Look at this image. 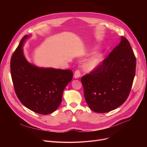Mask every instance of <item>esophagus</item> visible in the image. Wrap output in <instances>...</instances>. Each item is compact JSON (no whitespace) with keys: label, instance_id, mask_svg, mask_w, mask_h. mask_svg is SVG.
<instances>
[{"label":"esophagus","instance_id":"34e87169","mask_svg":"<svg viewBox=\"0 0 147 147\" xmlns=\"http://www.w3.org/2000/svg\"><path fill=\"white\" fill-rule=\"evenodd\" d=\"M80 71L79 70H76L74 73V78L75 79H78L79 78H80Z\"/></svg>","mask_w":147,"mask_h":147}]
</instances>
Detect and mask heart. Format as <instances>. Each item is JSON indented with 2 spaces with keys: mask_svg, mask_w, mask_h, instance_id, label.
Returning <instances> with one entry per match:
<instances>
[{
  "mask_svg": "<svg viewBox=\"0 0 147 147\" xmlns=\"http://www.w3.org/2000/svg\"><path fill=\"white\" fill-rule=\"evenodd\" d=\"M95 48H91L89 49L90 51H94ZM103 59V54L101 52H98L95 53L90 58L87 59L83 64V68L86 71H92L96 69L99 64H101Z\"/></svg>",
  "mask_w": 147,
  "mask_h": 147,
  "instance_id": "1",
  "label": "heart"
}]
</instances>
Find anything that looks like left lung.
I'll use <instances>...</instances> for the list:
<instances>
[{"label": "left lung", "mask_w": 147, "mask_h": 147, "mask_svg": "<svg viewBox=\"0 0 147 147\" xmlns=\"http://www.w3.org/2000/svg\"><path fill=\"white\" fill-rule=\"evenodd\" d=\"M136 58L129 41H121L95 70L82 78L86 101L94 112L111 111L127 98L135 75Z\"/></svg>", "instance_id": "obj_1"}]
</instances>
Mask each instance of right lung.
Here are the masks:
<instances>
[{
    "label": "right lung",
    "instance_id": "right-lung-1",
    "mask_svg": "<svg viewBox=\"0 0 147 147\" xmlns=\"http://www.w3.org/2000/svg\"><path fill=\"white\" fill-rule=\"evenodd\" d=\"M32 34L21 40L11 60V72L15 93L27 109L40 114L55 111L63 91L73 79L71 69L37 67L26 59L23 46Z\"/></svg>",
    "mask_w": 147,
    "mask_h": 147
}]
</instances>
